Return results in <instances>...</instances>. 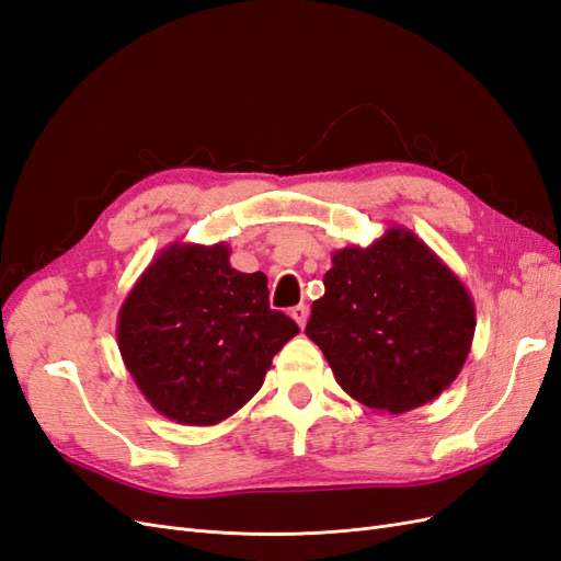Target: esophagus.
<instances>
[{
  "mask_svg": "<svg viewBox=\"0 0 561 561\" xmlns=\"http://www.w3.org/2000/svg\"><path fill=\"white\" fill-rule=\"evenodd\" d=\"M290 316L295 318V322H297L299 328H304V325H307V320H309V307H307V304H299V307H295L290 311Z\"/></svg>",
  "mask_w": 561,
  "mask_h": 561,
  "instance_id": "1",
  "label": "esophagus"
}]
</instances>
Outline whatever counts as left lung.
I'll use <instances>...</instances> for the list:
<instances>
[{
    "mask_svg": "<svg viewBox=\"0 0 561 561\" xmlns=\"http://www.w3.org/2000/svg\"><path fill=\"white\" fill-rule=\"evenodd\" d=\"M322 283L307 336L353 400L404 414L458 377L478 325L474 301L414 231L390 227L367 248L334 250Z\"/></svg>",
    "mask_w": 561,
    "mask_h": 561,
    "instance_id": "left-lung-1",
    "label": "left lung"
}]
</instances>
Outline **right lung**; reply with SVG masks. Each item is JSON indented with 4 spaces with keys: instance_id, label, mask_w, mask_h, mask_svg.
I'll use <instances>...</instances> for the list:
<instances>
[{
    "instance_id": "add662e5",
    "label": "right lung",
    "mask_w": 561,
    "mask_h": 561,
    "mask_svg": "<svg viewBox=\"0 0 561 561\" xmlns=\"http://www.w3.org/2000/svg\"><path fill=\"white\" fill-rule=\"evenodd\" d=\"M229 245L171 243L118 309L116 344L145 400L184 426H215L257 393L299 332L268 307L262 271L229 264Z\"/></svg>"
}]
</instances>
